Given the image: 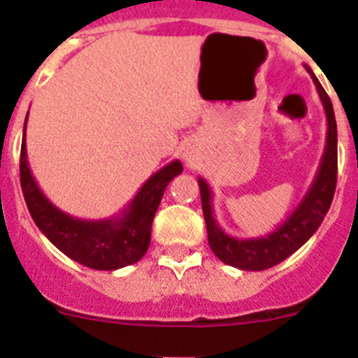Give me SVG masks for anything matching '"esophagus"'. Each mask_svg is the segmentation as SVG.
Listing matches in <instances>:
<instances>
[{
    "instance_id": "esophagus-1",
    "label": "esophagus",
    "mask_w": 358,
    "mask_h": 358,
    "mask_svg": "<svg viewBox=\"0 0 358 358\" xmlns=\"http://www.w3.org/2000/svg\"><path fill=\"white\" fill-rule=\"evenodd\" d=\"M189 162H191V157H189Z\"/></svg>"
}]
</instances>
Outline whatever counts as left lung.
Segmentation results:
<instances>
[{"instance_id":"1","label":"left lung","mask_w":358,"mask_h":358,"mask_svg":"<svg viewBox=\"0 0 358 358\" xmlns=\"http://www.w3.org/2000/svg\"><path fill=\"white\" fill-rule=\"evenodd\" d=\"M305 69L316 83L317 94H320V100L325 109L327 141H325V150H323L316 176L294 212L267 236L249 239L232 238V236L224 234V230L219 227L213 217V193L206 180L199 178L202 213L206 219L208 243L212 247L213 255L221 262H224L227 266L245 269V271H264V269L277 266L312 238V234L320 229L325 213L331 208L334 189H336V169H338L336 119H334L333 102L327 96L325 89L316 80L314 72L308 66Z\"/></svg>"}]
</instances>
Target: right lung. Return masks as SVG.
Masks as SVG:
<instances>
[{"label":"right lung","instance_id":"1","mask_svg":"<svg viewBox=\"0 0 358 358\" xmlns=\"http://www.w3.org/2000/svg\"><path fill=\"white\" fill-rule=\"evenodd\" d=\"M27 124V119H25ZM184 171L182 163L174 159L146 180L137 191L134 201L119 215L108 219L72 217L48 201L31 174L25 150V126L22 152H20V184L25 204L41 232L57 247L63 255L81 266L115 271L120 267L139 262L150 245L152 221L162 202L163 191L169 182Z\"/></svg>","mask_w":358,"mask_h":358}]
</instances>
